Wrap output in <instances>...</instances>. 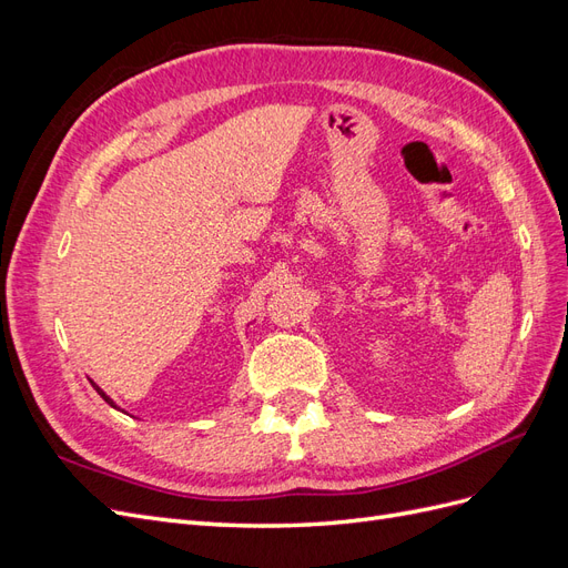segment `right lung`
Instances as JSON below:
<instances>
[{
  "label": "right lung",
  "instance_id": "obj_1",
  "mask_svg": "<svg viewBox=\"0 0 568 568\" xmlns=\"http://www.w3.org/2000/svg\"><path fill=\"white\" fill-rule=\"evenodd\" d=\"M90 384H92V386H94V390H97V393H99V395H101V398H104V400H106V403H109V405H111V407H115V409H120V407H118V405H115V403H113V400H111V398H109V395H106V393H104V390H101V388H99V386H97V384H94V382H90Z\"/></svg>",
  "mask_w": 568,
  "mask_h": 568
}]
</instances>
